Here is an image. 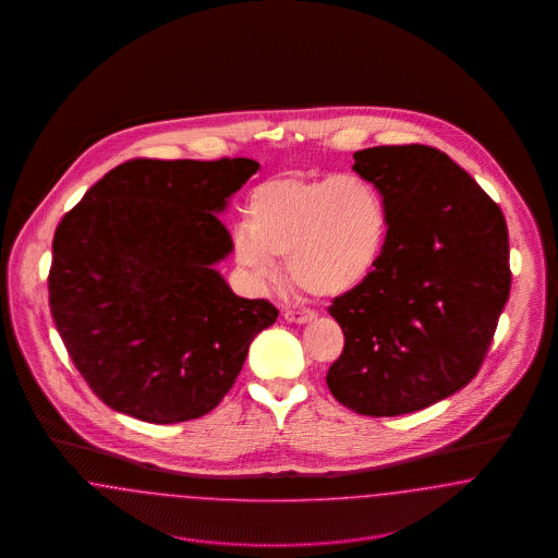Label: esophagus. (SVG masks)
<instances>
[{
	"label": "esophagus",
	"instance_id": "34e87169",
	"mask_svg": "<svg viewBox=\"0 0 558 558\" xmlns=\"http://www.w3.org/2000/svg\"><path fill=\"white\" fill-rule=\"evenodd\" d=\"M284 319L292 322V324H307V322H314V319H316V314L303 312V310H287V312H284Z\"/></svg>",
	"mask_w": 558,
	"mask_h": 558
}]
</instances>
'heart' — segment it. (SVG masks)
Returning <instances> with one entry per match:
<instances>
[{
    "mask_svg": "<svg viewBox=\"0 0 558 558\" xmlns=\"http://www.w3.org/2000/svg\"><path fill=\"white\" fill-rule=\"evenodd\" d=\"M387 240L378 190L357 175L303 173L259 182L246 201V226L234 230V257L257 280L287 259L292 287L318 301L362 289Z\"/></svg>",
    "mask_w": 558,
    "mask_h": 558,
    "instance_id": "obj_1",
    "label": "heart"
}]
</instances>
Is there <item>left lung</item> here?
Wrapping results in <instances>:
<instances>
[{"label":"left lung","mask_w":558,"mask_h":558,"mask_svg":"<svg viewBox=\"0 0 558 558\" xmlns=\"http://www.w3.org/2000/svg\"><path fill=\"white\" fill-rule=\"evenodd\" d=\"M353 159L389 228L368 282L328 307L345 347L326 383L357 414L399 416L477 376L510 292L508 230L485 190L433 146H374Z\"/></svg>","instance_id":"obj_1"}]
</instances>
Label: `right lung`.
Masks as SVG:
<instances>
[{
  "label": "right lung",
  "mask_w": 558,
  "mask_h": 558,
  "mask_svg": "<svg viewBox=\"0 0 558 558\" xmlns=\"http://www.w3.org/2000/svg\"><path fill=\"white\" fill-rule=\"evenodd\" d=\"M257 169L228 157L128 160L58 223L52 318L108 408L157 425L209 414L278 318L213 269L234 246L217 213Z\"/></svg>",
  "instance_id": "1"
}]
</instances>
